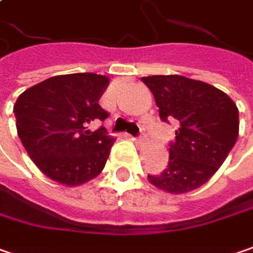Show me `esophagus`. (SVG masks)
I'll return each instance as SVG.
<instances>
[{
    "mask_svg": "<svg viewBox=\"0 0 253 253\" xmlns=\"http://www.w3.org/2000/svg\"><path fill=\"white\" fill-rule=\"evenodd\" d=\"M144 138H145V136H144V131H142V133H141L139 136H136V138H132V139L135 141V142H136V144H141V142L144 141Z\"/></svg>",
    "mask_w": 253,
    "mask_h": 253,
    "instance_id": "obj_1",
    "label": "esophagus"
}]
</instances>
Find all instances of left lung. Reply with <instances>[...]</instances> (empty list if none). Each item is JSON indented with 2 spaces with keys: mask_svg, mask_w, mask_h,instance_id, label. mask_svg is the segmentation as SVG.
<instances>
[{
  "mask_svg": "<svg viewBox=\"0 0 253 253\" xmlns=\"http://www.w3.org/2000/svg\"><path fill=\"white\" fill-rule=\"evenodd\" d=\"M162 121L176 120L168 168L148 181L168 194L202 186L219 169L239 135V114L223 91L182 75L144 77Z\"/></svg>",
  "mask_w": 253,
  "mask_h": 253,
  "instance_id": "8db88e82",
  "label": "left lung"
}]
</instances>
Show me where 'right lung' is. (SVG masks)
I'll return each instance as SVG.
<instances>
[{"label": "right lung", "mask_w": 253, "mask_h": 253, "mask_svg": "<svg viewBox=\"0 0 253 253\" xmlns=\"http://www.w3.org/2000/svg\"><path fill=\"white\" fill-rule=\"evenodd\" d=\"M109 78L92 72L57 75L25 89L14 114L27 154L44 175L65 186H78L98 176L115 138L101 126L108 118L98 101Z\"/></svg>", "instance_id": "add662e5"}]
</instances>
